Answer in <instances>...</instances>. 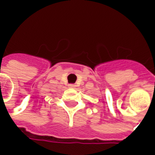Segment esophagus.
<instances>
[{
    "label": "esophagus",
    "mask_w": 155,
    "mask_h": 155,
    "mask_svg": "<svg viewBox=\"0 0 155 155\" xmlns=\"http://www.w3.org/2000/svg\"><path fill=\"white\" fill-rule=\"evenodd\" d=\"M69 87H71V88H74L75 87V85L73 84H69Z\"/></svg>",
    "instance_id": "esophagus-1"
}]
</instances>
